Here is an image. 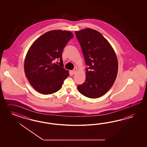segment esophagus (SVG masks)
<instances>
[{"instance_id": "obj_1", "label": "esophagus", "mask_w": 147, "mask_h": 147, "mask_svg": "<svg viewBox=\"0 0 147 147\" xmlns=\"http://www.w3.org/2000/svg\"><path fill=\"white\" fill-rule=\"evenodd\" d=\"M77 71H78V69L77 68H75L74 69H73V71H72V73H73V74H76V73L77 72Z\"/></svg>"}]
</instances>
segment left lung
I'll return each instance as SVG.
<instances>
[{"label":"left lung","instance_id":"left-lung-1","mask_svg":"<svg viewBox=\"0 0 147 147\" xmlns=\"http://www.w3.org/2000/svg\"><path fill=\"white\" fill-rule=\"evenodd\" d=\"M75 33L88 67L86 68L85 82L78 86V90L87 98H100L115 81L118 71L115 52L99 32L87 28Z\"/></svg>","mask_w":147,"mask_h":147}]
</instances>
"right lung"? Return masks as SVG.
<instances>
[{
	"instance_id": "1",
	"label": "right lung",
	"mask_w": 147,
	"mask_h": 147,
	"mask_svg": "<svg viewBox=\"0 0 147 147\" xmlns=\"http://www.w3.org/2000/svg\"><path fill=\"white\" fill-rule=\"evenodd\" d=\"M73 38L71 32L53 30L40 36L27 51L24 61L25 76L33 88L42 94H51L61 88L69 76L64 69L63 49ZM55 59L60 60L59 65Z\"/></svg>"
}]
</instances>
